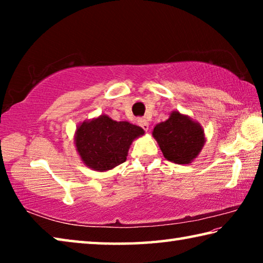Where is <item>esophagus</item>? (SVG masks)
<instances>
[{"label": "esophagus", "instance_id": "34e87169", "mask_svg": "<svg viewBox=\"0 0 263 263\" xmlns=\"http://www.w3.org/2000/svg\"><path fill=\"white\" fill-rule=\"evenodd\" d=\"M138 125L141 126L145 131H147L148 128H149V123H148V121L146 118H139V119H138Z\"/></svg>", "mask_w": 263, "mask_h": 263}]
</instances>
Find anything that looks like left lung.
<instances>
[{
  "mask_svg": "<svg viewBox=\"0 0 263 263\" xmlns=\"http://www.w3.org/2000/svg\"><path fill=\"white\" fill-rule=\"evenodd\" d=\"M152 136L163 157L177 164L193 162L206 140L201 124L177 110L172 111L167 121L154 126Z\"/></svg>",
  "mask_w": 263,
  "mask_h": 263,
  "instance_id": "8db88e82",
  "label": "left lung"
}]
</instances>
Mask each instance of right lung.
Returning <instances> with one entry per match:
<instances>
[{"mask_svg": "<svg viewBox=\"0 0 263 263\" xmlns=\"http://www.w3.org/2000/svg\"><path fill=\"white\" fill-rule=\"evenodd\" d=\"M144 135L140 126L126 121H114L102 114L79 124L74 144L84 166L102 173L126 161L133 140Z\"/></svg>", "mask_w": 263, "mask_h": 263, "instance_id": "obj_1", "label": "right lung"}]
</instances>
